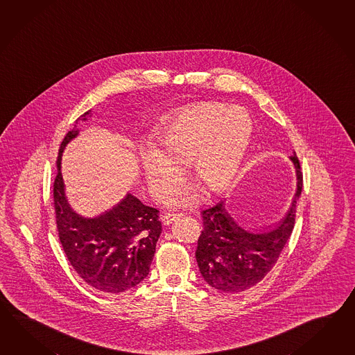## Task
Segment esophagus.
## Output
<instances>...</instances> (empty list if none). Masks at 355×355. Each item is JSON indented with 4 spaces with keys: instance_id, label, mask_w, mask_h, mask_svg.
I'll list each match as a JSON object with an SVG mask.
<instances>
[{
    "instance_id": "1",
    "label": "esophagus",
    "mask_w": 355,
    "mask_h": 355,
    "mask_svg": "<svg viewBox=\"0 0 355 355\" xmlns=\"http://www.w3.org/2000/svg\"><path fill=\"white\" fill-rule=\"evenodd\" d=\"M180 218H182V214H164V215L162 216V223H163L164 225H169V224H172L173 221L178 220Z\"/></svg>"
}]
</instances>
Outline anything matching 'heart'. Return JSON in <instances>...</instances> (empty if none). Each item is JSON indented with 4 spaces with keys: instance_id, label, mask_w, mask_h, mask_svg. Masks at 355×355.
Masks as SVG:
<instances>
[{
    "instance_id": "obj_1",
    "label": "heart",
    "mask_w": 355,
    "mask_h": 355,
    "mask_svg": "<svg viewBox=\"0 0 355 355\" xmlns=\"http://www.w3.org/2000/svg\"><path fill=\"white\" fill-rule=\"evenodd\" d=\"M252 136L248 113L220 103H200L166 121L154 136L155 148L141 154V168L151 195L162 200L181 189L191 163L195 181L207 193H221L234 181ZM195 193L168 198L191 205Z\"/></svg>"
}]
</instances>
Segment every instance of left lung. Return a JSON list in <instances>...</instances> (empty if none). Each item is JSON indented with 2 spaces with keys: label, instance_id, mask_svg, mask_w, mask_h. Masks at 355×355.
<instances>
[{
  "label": "left lung",
  "instance_id": "1",
  "mask_svg": "<svg viewBox=\"0 0 355 355\" xmlns=\"http://www.w3.org/2000/svg\"><path fill=\"white\" fill-rule=\"evenodd\" d=\"M291 160L297 173V191L292 206L280 224L270 230H251L239 225L224 201L202 211L204 230L197 241L196 261L206 283L223 293H241L260 283L291 238L295 205L303 187L300 160Z\"/></svg>",
  "mask_w": 355,
  "mask_h": 355
}]
</instances>
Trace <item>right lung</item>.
I'll return each mask as SVG.
<instances>
[{
	"label": "right lung",
	"mask_w": 355,
	"mask_h": 355,
	"mask_svg": "<svg viewBox=\"0 0 355 355\" xmlns=\"http://www.w3.org/2000/svg\"><path fill=\"white\" fill-rule=\"evenodd\" d=\"M89 112L81 117L87 121ZM79 135L75 127L61 142L53 183L55 223L60 242L73 270L99 292L119 294L149 275L150 265L162 233L158 210L139 198L126 197L108 211L85 218L67 202L61 173L66 145Z\"/></svg>",
	"instance_id": "add662e5"
}]
</instances>
